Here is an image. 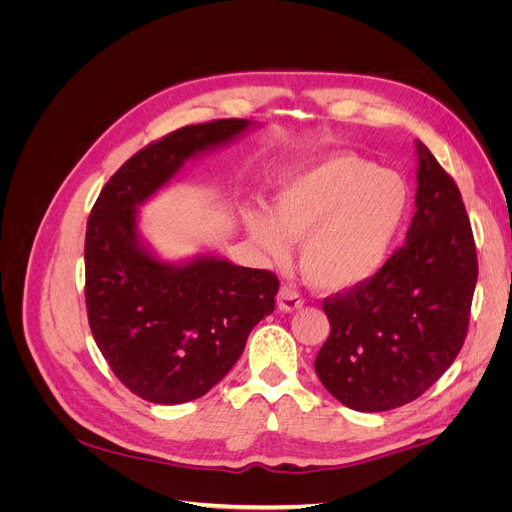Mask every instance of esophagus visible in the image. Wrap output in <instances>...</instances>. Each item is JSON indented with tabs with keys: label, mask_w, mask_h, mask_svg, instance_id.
I'll use <instances>...</instances> for the list:
<instances>
[{
	"label": "esophagus",
	"mask_w": 512,
	"mask_h": 512,
	"mask_svg": "<svg viewBox=\"0 0 512 512\" xmlns=\"http://www.w3.org/2000/svg\"><path fill=\"white\" fill-rule=\"evenodd\" d=\"M301 305H303V297L294 286L284 284L280 292H277V307H280L282 312H294V309H299Z\"/></svg>",
	"instance_id": "34e87169"
}]
</instances>
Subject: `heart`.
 Instances as JSON below:
<instances>
[{"label": "heart", "mask_w": 512, "mask_h": 512, "mask_svg": "<svg viewBox=\"0 0 512 512\" xmlns=\"http://www.w3.org/2000/svg\"><path fill=\"white\" fill-rule=\"evenodd\" d=\"M406 207L408 188L399 175L354 153H335L290 177L271 213L245 211V224L273 258H286V239L301 241L307 282L346 290L382 267Z\"/></svg>", "instance_id": "obj_1"}]
</instances>
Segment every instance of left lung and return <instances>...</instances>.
I'll return each mask as SVG.
<instances>
[{
  "instance_id": "1",
  "label": "left lung",
  "mask_w": 512,
  "mask_h": 512,
  "mask_svg": "<svg viewBox=\"0 0 512 512\" xmlns=\"http://www.w3.org/2000/svg\"><path fill=\"white\" fill-rule=\"evenodd\" d=\"M476 280L461 192L418 143L416 213L406 243L369 280L322 299L331 333L314 367L324 389L359 412L421 397L466 342Z\"/></svg>"
}]
</instances>
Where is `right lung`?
I'll list each match as a JSON object with an SVG mask.
<instances>
[{
  "label": "right lung",
  "mask_w": 512,
  "mask_h": 512,
  "mask_svg": "<svg viewBox=\"0 0 512 512\" xmlns=\"http://www.w3.org/2000/svg\"><path fill=\"white\" fill-rule=\"evenodd\" d=\"M245 119L185 126L149 143L102 188L87 220L89 329L119 382L153 404L203 397L239 361L247 335L275 307L280 280L220 258L170 267L136 241V205L183 160L243 132Z\"/></svg>",
  "instance_id": "right-lung-1"
}]
</instances>
